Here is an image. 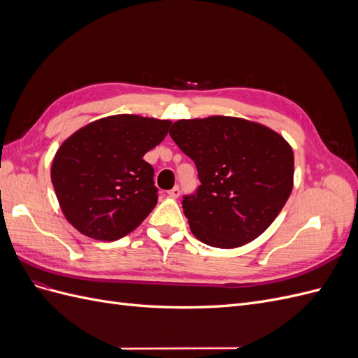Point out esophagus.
<instances>
[{
  "mask_svg": "<svg viewBox=\"0 0 358 358\" xmlns=\"http://www.w3.org/2000/svg\"><path fill=\"white\" fill-rule=\"evenodd\" d=\"M167 194H169V197H170V199H178V197L180 196V188H179V187L171 188Z\"/></svg>",
  "mask_w": 358,
  "mask_h": 358,
  "instance_id": "obj_1",
  "label": "esophagus"
}]
</instances>
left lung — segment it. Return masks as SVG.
<instances>
[{"label": "left lung", "instance_id": "1", "mask_svg": "<svg viewBox=\"0 0 358 358\" xmlns=\"http://www.w3.org/2000/svg\"><path fill=\"white\" fill-rule=\"evenodd\" d=\"M170 137L199 171V188L182 200L199 241L229 249L267 230L292 191L294 154L284 137L230 116L180 119Z\"/></svg>", "mask_w": 358, "mask_h": 358}]
</instances>
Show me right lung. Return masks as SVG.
<instances>
[{
    "mask_svg": "<svg viewBox=\"0 0 358 358\" xmlns=\"http://www.w3.org/2000/svg\"><path fill=\"white\" fill-rule=\"evenodd\" d=\"M170 121L116 115L80 128L61 145L50 178L67 221L82 234L113 242L136 230L158 201L154 167L143 155Z\"/></svg>",
    "mask_w": 358,
    "mask_h": 358,
    "instance_id": "1",
    "label": "right lung"
}]
</instances>
